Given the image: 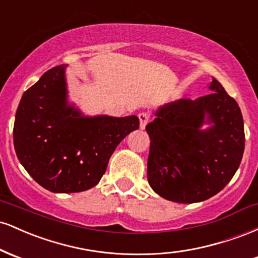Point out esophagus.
Here are the masks:
<instances>
[{
  "label": "esophagus",
  "instance_id": "esophagus-1",
  "mask_svg": "<svg viewBox=\"0 0 258 258\" xmlns=\"http://www.w3.org/2000/svg\"><path fill=\"white\" fill-rule=\"evenodd\" d=\"M138 117H139V126H141V128H146L148 121L150 119V115L147 114V112H141V114H138Z\"/></svg>",
  "mask_w": 258,
  "mask_h": 258
}]
</instances>
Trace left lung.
I'll return each mask as SVG.
<instances>
[{
  "label": "left lung",
  "instance_id": "left-lung-1",
  "mask_svg": "<svg viewBox=\"0 0 258 258\" xmlns=\"http://www.w3.org/2000/svg\"><path fill=\"white\" fill-rule=\"evenodd\" d=\"M211 94L179 99L156 112L146 127L150 137L148 182L174 203L191 204L214 197L233 178L242 159L245 133L235 99L212 79ZM204 122L212 123L200 130Z\"/></svg>",
  "mask_w": 258,
  "mask_h": 258
}]
</instances>
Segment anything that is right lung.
I'll return each instance as SVG.
<instances>
[{
	"label": "right lung",
	"mask_w": 258,
	"mask_h": 258,
	"mask_svg": "<svg viewBox=\"0 0 258 258\" xmlns=\"http://www.w3.org/2000/svg\"><path fill=\"white\" fill-rule=\"evenodd\" d=\"M65 65L26 90L17 109L14 149L20 164L53 193H79L99 182L119 143L139 127L136 115L84 117L67 103Z\"/></svg>",
	"instance_id": "add662e5"
}]
</instances>
